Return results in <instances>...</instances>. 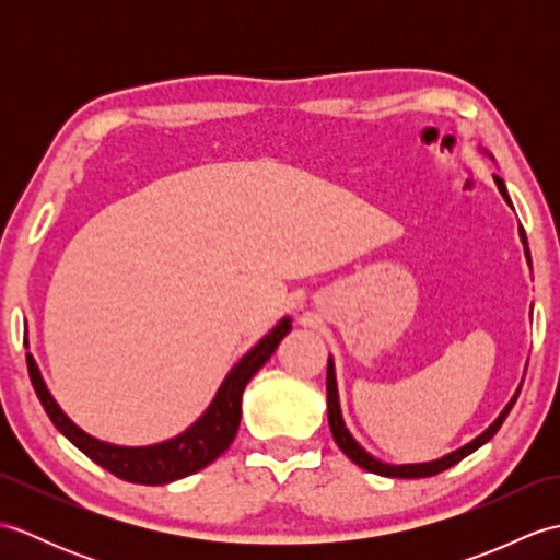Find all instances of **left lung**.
Returning a JSON list of instances; mask_svg holds the SVG:
<instances>
[{
  "label": "left lung",
  "instance_id": "obj_1",
  "mask_svg": "<svg viewBox=\"0 0 560 560\" xmlns=\"http://www.w3.org/2000/svg\"><path fill=\"white\" fill-rule=\"evenodd\" d=\"M495 185L498 189H501V195L505 197V201L510 205V197H508V189L503 185L501 177L495 175ZM520 235H522V243L527 245V237L525 233H522L520 229ZM527 259H529V249H527ZM520 397V389L517 395L513 397V401L508 404V407L503 409V413L498 416V419L493 421V425L489 428V431H483L477 440H471L469 445L459 447L457 452H452V455L443 457V459H435V462H428V464H404V467H392V464H383L377 462L375 457L368 455V452L355 443V440L351 438V433L347 431V425H343V419H341V411H339V397H337V380H335V365H331V359L327 361V419H329V428H331V435H335V443L339 445V450L347 455L351 462L359 464V467H363L365 471H373V474H380V477H392V479H423V477H435V474L445 471L450 467H455L457 462H462L467 455H471L474 450H479L483 443H489V440L498 433V428L503 425L505 416L510 413V409L515 407V399Z\"/></svg>",
  "mask_w": 560,
  "mask_h": 560
}]
</instances>
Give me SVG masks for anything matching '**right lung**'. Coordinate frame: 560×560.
Instances as JSON below:
<instances>
[{
	"instance_id": "1",
	"label": "right lung",
	"mask_w": 560,
	"mask_h": 560,
	"mask_svg": "<svg viewBox=\"0 0 560 560\" xmlns=\"http://www.w3.org/2000/svg\"><path fill=\"white\" fill-rule=\"evenodd\" d=\"M289 331L291 319L287 317L233 368L229 377L223 380L217 399L211 401L207 413L201 416L192 428H187L183 435L168 440V443L151 447H115L83 433L81 428H77L67 419L62 409L57 407V401L50 397V392H47L31 353H26V363L35 395H38L45 413L50 416V421L55 423L59 433L71 440L89 459L115 474L117 479L144 486H161L205 469L207 464L221 457L223 452L231 447L237 433V425H241L243 389L259 368L271 359V353L277 351L279 341L287 337Z\"/></svg>"
}]
</instances>
